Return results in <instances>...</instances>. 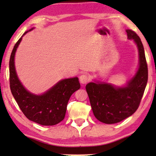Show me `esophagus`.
Instances as JSON below:
<instances>
[{
  "label": "esophagus",
  "mask_w": 156,
  "mask_h": 156,
  "mask_svg": "<svg viewBox=\"0 0 156 156\" xmlns=\"http://www.w3.org/2000/svg\"><path fill=\"white\" fill-rule=\"evenodd\" d=\"M80 81L82 84H86V83L88 82L89 81V77L87 74H82L80 76Z\"/></svg>",
  "instance_id": "1"
}]
</instances>
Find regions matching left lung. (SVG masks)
Listing matches in <instances>:
<instances>
[{
    "label": "left lung",
    "instance_id": "obj_1",
    "mask_svg": "<svg viewBox=\"0 0 156 156\" xmlns=\"http://www.w3.org/2000/svg\"><path fill=\"white\" fill-rule=\"evenodd\" d=\"M126 31L128 39L133 40L138 49V65L135 74L121 86L96 80L86 85L94 115L106 124L120 122L135 113L148 82V67L141 40L135 32Z\"/></svg>",
    "mask_w": 156,
    "mask_h": 156
}]
</instances>
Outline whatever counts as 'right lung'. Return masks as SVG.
<instances>
[{
  "label": "right lung",
  "instance_id": "add662e5",
  "mask_svg": "<svg viewBox=\"0 0 156 156\" xmlns=\"http://www.w3.org/2000/svg\"><path fill=\"white\" fill-rule=\"evenodd\" d=\"M35 27L25 32L12 51L9 62L10 87L19 107L29 120L42 126H54L65 119L68 101L80 88L78 77L63 79L40 94H35L23 86L17 74L15 57L23 37Z\"/></svg>",
  "mask_w": 156,
  "mask_h": 156
}]
</instances>
